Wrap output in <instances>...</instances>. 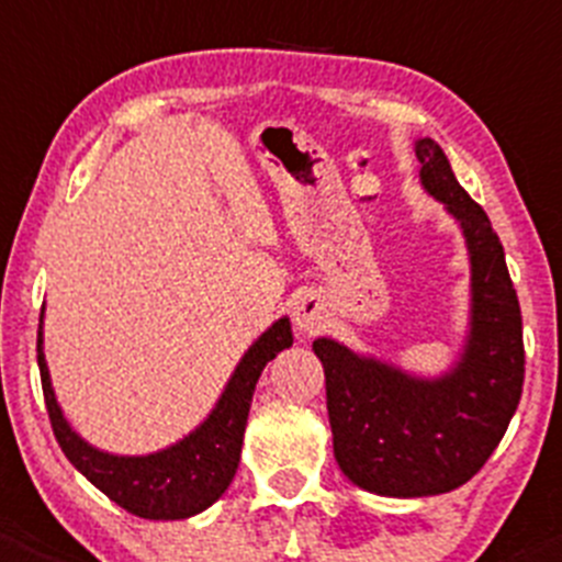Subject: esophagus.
Wrapping results in <instances>:
<instances>
[{"mask_svg": "<svg viewBox=\"0 0 562 562\" xmlns=\"http://www.w3.org/2000/svg\"><path fill=\"white\" fill-rule=\"evenodd\" d=\"M324 322H327V311H324V302L318 296H313V293H307V296H302L293 305V324H296L299 333H316V329L324 327Z\"/></svg>", "mask_w": 562, "mask_h": 562, "instance_id": "esophagus-1", "label": "esophagus"}]
</instances>
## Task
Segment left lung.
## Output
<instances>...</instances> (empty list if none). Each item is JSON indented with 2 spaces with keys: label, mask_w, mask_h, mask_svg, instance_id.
Masks as SVG:
<instances>
[{
  "label": "left lung",
  "mask_w": 562,
  "mask_h": 562,
  "mask_svg": "<svg viewBox=\"0 0 562 562\" xmlns=\"http://www.w3.org/2000/svg\"><path fill=\"white\" fill-rule=\"evenodd\" d=\"M416 157L422 188L458 222L469 249V333L458 360L438 376H418L335 338L313 340L340 471L369 494L393 499L465 485L499 447L524 385L521 311L505 249L443 149L418 138Z\"/></svg>",
  "instance_id": "8db88e82"
}]
</instances>
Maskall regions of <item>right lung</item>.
Here are the masks:
<instances>
[{
    "mask_svg": "<svg viewBox=\"0 0 562 562\" xmlns=\"http://www.w3.org/2000/svg\"><path fill=\"white\" fill-rule=\"evenodd\" d=\"M293 344L288 316L277 318L235 366L216 407L196 429L149 454H110L91 447L63 416L44 358V313L38 327V369L46 411L63 454L91 485L127 513L151 521H180L207 510L233 482L240 463L251 393L266 363Z\"/></svg>",
    "mask_w": 562,
    "mask_h": 562,
    "instance_id": "1",
    "label": "right lung"
}]
</instances>
